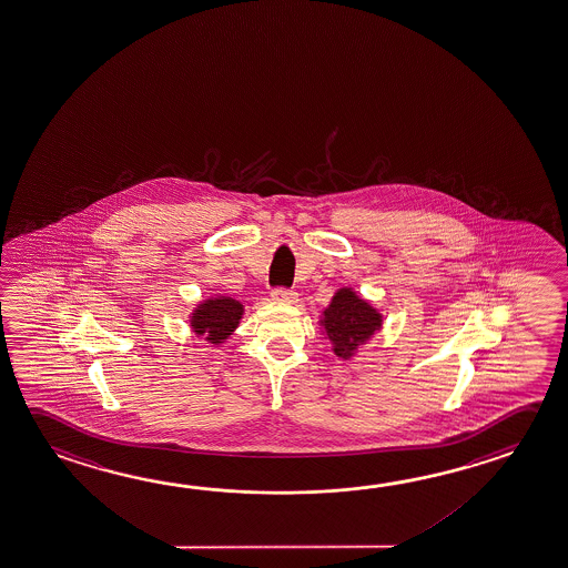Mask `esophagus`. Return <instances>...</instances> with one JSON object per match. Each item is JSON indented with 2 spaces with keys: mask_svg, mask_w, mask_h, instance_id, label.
Masks as SVG:
<instances>
[{
  "mask_svg": "<svg viewBox=\"0 0 568 568\" xmlns=\"http://www.w3.org/2000/svg\"><path fill=\"white\" fill-rule=\"evenodd\" d=\"M271 298H273V301H277V303L293 305V303H297V293H295V291H291V288H275V291L271 293Z\"/></svg>",
  "mask_w": 568,
  "mask_h": 568,
  "instance_id": "esophagus-1",
  "label": "esophagus"
}]
</instances>
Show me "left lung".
Here are the masks:
<instances>
[{
    "mask_svg": "<svg viewBox=\"0 0 568 568\" xmlns=\"http://www.w3.org/2000/svg\"><path fill=\"white\" fill-rule=\"evenodd\" d=\"M318 325L333 344V353L348 361L361 344H366L382 328V315L353 287L338 288L323 311Z\"/></svg>",
    "mask_w": 568,
    "mask_h": 568,
    "instance_id": "1",
    "label": "left lung"
}]
</instances>
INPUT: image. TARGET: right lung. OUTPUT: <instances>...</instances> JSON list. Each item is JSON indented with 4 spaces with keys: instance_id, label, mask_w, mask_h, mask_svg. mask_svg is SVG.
<instances>
[{
    "instance_id": "obj_1",
    "label": "right lung",
    "mask_w": 568,
    "mask_h": 568,
    "mask_svg": "<svg viewBox=\"0 0 568 568\" xmlns=\"http://www.w3.org/2000/svg\"><path fill=\"white\" fill-rule=\"evenodd\" d=\"M243 318V305L237 298L217 295L195 305L190 315V326L197 336H205L207 343L222 344L233 335Z\"/></svg>"
}]
</instances>
